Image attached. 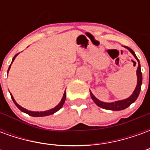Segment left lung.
I'll return each instance as SVG.
<instances>
[{
  "label": "left lung",
  "mask_w": 150,
  "mask_h": 150,
  "mask_svg": "<svg viewBox=\"0 0 150 150\" xmlns=\"http://www.w3.org/2000/svg\"><path fill=\"white\" fill-rule=\"evenodd\" d=\"M125 47L127 48L130 52L132 53V55L135 57V59H137V62H138V67H137V87H136L134 91L132 92V94L131 95L129 98H127L125 100H122L112 102V103H104V102H102V101L99 100L97 98L95 97L94 96H93V94L90 91V92H91V99H92V100L95 102V104H96L97 106H99V107L102 108H104V109H107V110L120 111L123 110V109H125V108H127L129 107L130 104H132V103L135 102L136 100L138 97L139 94H140V91H141V87H142V71H141L140 61H139V59H137V57L136 56L134 51H133L131 48H129L128 46H125Z\"/></svg>",
  "instance_id": "left-lung-1"
}]
</instances>
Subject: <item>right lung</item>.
<instances>
[{
  "label": "right lung",
  "instance_id": "right-lung-1",
  "mask_svg": "<svg viewBox=\"0 0 150 150\" xmlns=\"http://www.w3.org/2000/svg\"><path fill=\"white\" fill-rule=\"evenodd\" d=\"M18 54H17L16 55L13 57V61H12V62H13V60L15 59V58L17 57V55H18ZM11 62V64H12ZM11 64H10V66H9V67H8V71H9V69H10V67H11ZM11 98L12 100H13V103L15 104V105L17 106V107L20 109V110L21 111V112H23L26 113V114H28V115H30V116H36V117H39V116H50V115H52V114H54V112H58V111L62 107V105H63V104H64V102H65L66 100V91L64 92V94H63V96H62V100L60 101V103H59L56 107H54V108H52V109H50V110H47V111H44V112H32V111H29L27 110V109H25V108H24L21 107L19 104L15 101L14 98L13 97V96L11 95Z\"/></svg>",
  "mask_w": 150,
  "mask_h": 150
}]
</instances>
